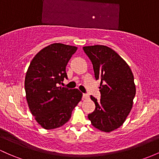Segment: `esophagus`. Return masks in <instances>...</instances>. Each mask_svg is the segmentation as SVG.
<instances>
[{
	"label": "esophagus",
	"mask_w": 159,
	"mask_h": 159,
	"mask_svg": "<svg viewBox=\"0 0 159 159\" xmlns=\"http://www.w3.org/2000/svg\"><path fill=\"white\" fill-rule=\"evenodd\" d=\"M83 99H86L89 98V95L87 93H83Z\"/></svg>",
	"instance_id": "1"
}]
</instances>
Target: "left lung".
<instances>
[{
	"instance_id": "left-lung-1",
	"label": "left lung",
	"mask_w": 159,
	"mask_h": 159,
	"mask_svg": "<svg viewBox=\"0 0 159 159\" xmlns=\"http://www.w3.org/2000/svg\"><path fill=\"white\" fill-rule=\"evenodd\" d=\"M93 64L96 80H99L100 100L93 96L92 125L101 131H112L123 125L133 106L136 86L131 69L115 50L104 45L83 48Z\"/></svg>"
}]
</instances>
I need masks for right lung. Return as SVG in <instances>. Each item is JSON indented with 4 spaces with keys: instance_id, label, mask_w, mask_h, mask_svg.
Segmentation results:
<instances>
[{
    "instance_id": "obj_1",
    "label": "right lung",
    "mask_w": 159,
    "mask_h": 159,
    "mask_svg": "<svg viewBox=\"0 0 159 159\" xmlns=\"http://www.w3.org/2000/svg\"><path fill=\"white\" fill-rule=\"evenodd\" d=\"M77 49L63 43H52L34 56L26 72L28 105L36 121L46 130L65 125L82 97L78 89L59 86L67 78L66 67Z\"/></svg>"
}]
</instances>
